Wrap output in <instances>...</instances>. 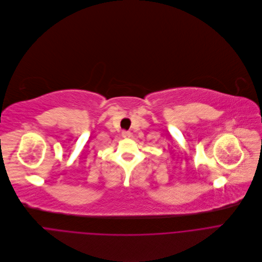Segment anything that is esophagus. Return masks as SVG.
<instances>
[{
	"mask_svg": "<svg viewBox=\"0 0 262 262\" xmlns=\"http://www.w3.org/2000/svg\"><path fill=\"white\" fill-rule=\"evenodd\" d=\"M130 136H132V134L129 132H126V130L122 132V137L123 138H130Z\"/></svg>",
	"mask_w": 262,
	"mask_h": 262,
	"instance_id": "34e87169",
	"label": "esophagus"
}]
</instances>
